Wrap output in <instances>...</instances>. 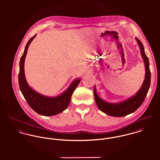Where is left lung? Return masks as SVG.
Masks as SVG:
<instances>
[{
	"label": "left lung",
	"mask_w": 160,
	"mask_h": 160,
	"mask_svg": "<svg viewBox=\"0 0 160 160\" xmlns=\"http://www.w3.org/2000/svg\"><path fill=\"white\" fill-rule=\"evenodd\" d=\"M136 40L140 47L141 55L143 59L145 66V79L141 88L137 93L122 102L110 103L105 102L98 96L95 88L94 87L93 95L96 104L102 112L108 115L116 117H122L134 112L143 102L149 90L151 81V72L149 68L148 58L145 53L142 43L138 39L136 38Z\"/></svg>",
	"instance_id": "left-lung-1"
}]
</instances>
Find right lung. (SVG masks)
<instances>
[{
	"mask_svg": "<svg viewBox=\"0 0 160 160\" xmlns=\"http://www.w3.org/2000/svg\"><path fill=\"white\" fill-rule=\"evenodd\" d=\"M32 37L25 47L23 55L20 62V72L18 74V82L20 91L29 107L37 113L49 116L58 114L67 108L71 95L79 84L81 79L75 80L70 85L69 88L62 95L56 97H48L39 94L32 90L28 84L24 72V59L27 53L28 46L35 38Z\"/></svg>",
	"mask_w": 160,
	"mask_h": 160,
	"instance_id": "obj_1",
	"label": "right lung"
}]
</instances>
